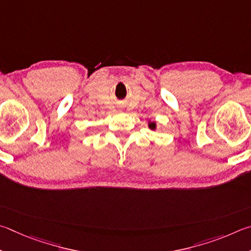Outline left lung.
Segmentation results:
<instances>
[{"label":"left lung","mask_w":251,"mask_h":251,"mask_svg":"<svg viewBox=\"0 0 251 251\" xmlns=\"http://www.w3.org/2000/svg\"><path fill=\"white\" fill-rule=\"evenodd\" d=\"M148 126L151 130H156V122L155 121H149Z\"/></svg>","instance_id":"8db88e82"}]
</instances>
